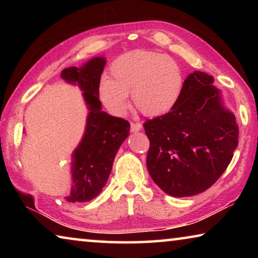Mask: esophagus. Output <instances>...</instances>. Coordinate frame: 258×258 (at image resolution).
<instances>
[{"instance_id":"34e87169","label":"esophagus","mask_w":258,"mask_h":258,"mask_svg":"<svg viewBox=\"0 0 258 258\" xmlns=\"http://www.w3.org/2000/svg\"><path fill=\"white\" fill-rule=\"evenodd\" d=\"M142 128V125L140 123H131V131L132 132H139Z\"/></svg>"}]
</instances>
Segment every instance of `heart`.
Segmentation results:
<instances>
[{
  "mask_svg": "<svg viewBox=\"0 0 258 258\" xmlns=\"http://www.w3.org/2000/svg\"><path fill=\"white\" fill-rule=\"evenodd\" d=\"M110 78H103L99 98L113 113H123L132 94L135 109L146 117H159L180 101L185 86L182 67L168 55L155 51L135 50L121 54L109 68Z\"/></svg>",
  "mask_w": 258,
  "mask_h": 258,
  "instance_id": "b5f03b06",
  "label": "heart"
}]
</instances>
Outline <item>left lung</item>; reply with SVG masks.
I'll return each mask as SVG.
<instances>
[{
  "mask_svg": "<svg viewBox=\"0 0 258 258\" xmlns=\"http://www.w3.org/2000/svg\"><path fill=\"white\" fill-rule=\"evenodd\" d=\"M213 76L196 71L185 80L171 111L147 120V167L173 197H191L211 187L228 167L238 146L235 117L223 107Z\"/></svg>",
  "mask_w": 258,
  "mask_h": 258,
  "instance_id": "8db88e82",
  "label": "left lung"
}]
</instances>
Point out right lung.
<instances>
[{"instance_id":"1","label":"right lung","mask_w":258,"mask_h":258,"mask_svg":"<svg viewBox=\"0 0 258 258\" xmlns=\"http://www.w3.org/2000/svg\"><path fill=\"white\" fill-rule=\"evenodd\" d=\"M104 64V58L98 56L81 68L69 67L61 72L64 81L81 87L89 108L84 137L73 154V186L66 198L68 203L90 202L102 191L117 151L130 134L127 120L102 111L99 86Z\"/></svg>"}]
</instances>
